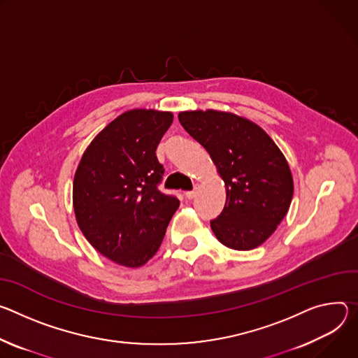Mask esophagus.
I'll return each mask as SVG.
<instances>
[{
    "label": "esophagus",
    "instance_id": "esophagus-1",
    "mask_svg": "<svg viewBox=\"0 0 358 358\" xmlns=\"http://www.w3.org/2000/svg\"><path fill=\"white\" fill-rule=\"evenodd\" d=\"M185 194H186L187 199H193V197L196 196V189H193V190H187Z\"/></svg>",
    "mask_w": 358,
    "mask_h": 358
}]
</instances>
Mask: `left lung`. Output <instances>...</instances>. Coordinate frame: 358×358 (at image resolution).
I'll return each instance as SVG.
<instances>
[{
    "mask_svg": "<svg viewBox=\"0 0 358 358\" xmlns=\"http://www.w3.org/2000/svg\"><path fill=\"white\" fill-rule=\"evenodd\" d=\"M179 122L208 150L226 185L224 208L210 220L217 241L234 250L260 246L292 203L286 157L260 127L234 113L180 112Z\"/></svg>",
    "mask_w": 358,
    "mask_h": 358,
    "instance_id": "8db88e82",
    "label": "left lung"
}]
</instances>
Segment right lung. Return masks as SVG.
Masks as SVG:
<instances>
[{
	"mask_svg": "<svg viewBox=\"0 0 358 358\" xmlns=\"http://www.w3.org/2000/svg\"><path fill=\"white\" fill-rule=\"evenodd\" d=\"M173 121L171 112L134 109L117 116L88 146L73 178L79 229L105 257L139 267L161 248L179 208L159 190L164 165L156 148Z\"/></svg>",
	"mask_w": 358,
	"mask_h": 358,
	"instance_id": "add662e5",
	"label": "right lung"
}]
</instances>
